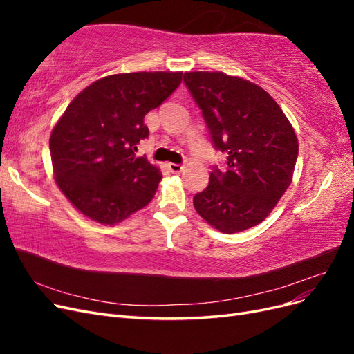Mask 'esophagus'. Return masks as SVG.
I'll use <instances>...</instances> for the list:
<instances>
[{"label":"esophagus","instance_id":"esophagus-1","mask_svg":"<svg viewBox=\"0 0 354 354\" xmlns=\"http://www.w3.org/2000/svg\"><path fill=\"white\" fill-rule=\"evenodd\" d=\"M168 168H169V171L171 173H174V174H177V173H181V169H183L185 167L183 165H180V164H168Z\"/></svg>","mask_w":354,"mask_h":354}]
</instances>
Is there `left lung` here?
Listing matches in <instances>:
<instances>
[{
  "label": "left lung",
  "mask_w": 354,
  "mask_h": 354,
  "mask_svg": "<svg viewBox=\"0 0 354 354\" xmlns=\"http://www.w3.org/2000/svg\"><path fill=\"white\" fill-rule=\"evenodd\" d=\"M214 147L227 155L194 198L199 216L223 233L260 224L292 181L298 140L291 122L259 85L223 72H186Z\"/></svg>",
  "instance_id": "8db88e82"
}]
</instances>
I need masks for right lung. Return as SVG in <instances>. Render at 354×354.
<instances>
[{
  "label": "right lung",
  "instance_id": "right-lung-1",
  "mask_svg": "<svg viewBox=\"0 0 354 354\" xmlns=\"http://www.w3.org/2000/svg\"><path fill=\"white\" fill-rule=\"evenodd\" d=\"M183 72L116 73L84 88L50 136L56 183L72 205L100 224L145 208L162 174L137 145L149 136L145 115L160 106Z\"/></svg>",
  "mask_w": 354,
  "mask_h": 354
}]
</instances>
